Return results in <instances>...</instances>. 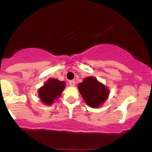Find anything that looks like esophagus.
<instances>
[{"label": "esophagus", "mask_w": 152, "mask_h": 152, "mask_svg": "<svg viewBox=\"0 0 152 152\" xmlns=\"http://www.w3.org/2000/svg\"><path fill=\"white\" fill-rule=\"evenodd\" d=\"M75 84H76V83H75L74 80H72V81H69V85H70L71 86H74Z\"/></svg>", "instance_id": "esophagus-1"}]
</instances>
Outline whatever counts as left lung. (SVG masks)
I'll return each mask as SVG.
<instances>
[{"label":"left lung","mask_w":152,"mask_h":152,"mask_svg":"<svg viewBox=\"0 0 152 152\" xmlns=\"http://www.w3.org/2000/svg\"><path fill=\"white\" fill-rule=\"evenodd\" d=\"M78 88L85 102L92 108L100 107L109 95L107 87L94 76L85 78L78 85Z\"/></svg>","instance_id":"obj_1"}]
</instances>
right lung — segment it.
Listing matches in <instances>:
<instances>
[{
    "label": "right lung",
    "mask_w": 152,
    "mask_h": 152,
    "mask_svg": "<svg viewBox=\"0 0 152 152\" xmlns=\"http://www.w3.org/2000/svg\"><path fill=\"white\" fill-rule=\"evenodd\" d=\"M65 88V82L56 78H49L42 87L38 89V96L43 104L50 105L61 95Z\"/></svg>",
    "instance_id": "obj_1"
}]
</instances>
